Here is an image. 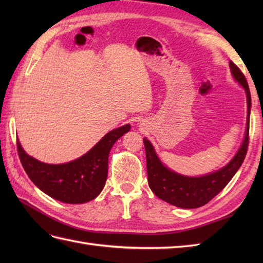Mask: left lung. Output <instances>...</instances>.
<instances>
[{
  "label": "left lung",
  "instance_id": "1",
  "mask_svg": "<svg viewBox=\"0 0 263 263\" xmlns=\"http://www.w3.org/2000/svg\"><path fill=\"white\" fill-rule=\"evenodd\" d=\"M232 74L239 85L247 92L248 98V123L247 131L241 148L238 149L230 163L221 170L208 175L200 177H189L177 174L167 168L161 164V161L155 153L153 144L147 138L143 139L144 148H146L147 158V174L148 183L152 191L161 200L166 201L173 205L180 206L184 209H193L208 203L211 199L224 189L230 182L239 167L243 164L249 147V128H250V111H251V93L248 81L245 79L242 71L230 62Z\"/></svg>",
  "mask_w": 263,
  "mask_h": 263
}]
</instances>
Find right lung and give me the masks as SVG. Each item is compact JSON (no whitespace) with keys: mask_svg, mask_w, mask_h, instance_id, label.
Wrapping results in <instances>:
<instances>
[{"mask_svg":"<svg viewBox=\"0 0 263 263\" xmlns=\"http://www.w3.org/2000/svg\"><path fill=\"white\" fill-rule=\"evenodd\" d=\"M130 127L125 124L108 132L86 155L66 164L42 163L28 156L18 140L16 148L27 175L44 193L64 203H85L102 192L107 178L110 149Z\"/></svg>","mask_w":263,"mask_h":263,"instance_id":"right-lung-1","label":"right lung"}]
</instances>
